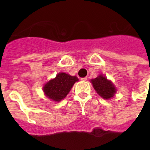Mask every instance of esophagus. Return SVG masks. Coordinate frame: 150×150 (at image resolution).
<instances>
[{
    "label": "esophagus",
    "instance_id": "esophagus-1",
    "mask_svg": "<svg viewBox=\"0 0 150 150\" xmlns=\"http://www.w3.org/2000/svg\"><path fill=\"white\" fill-rule=\"evenodd\" d=\"M87 79H88L87 77H83V78H82L81 80H82V81H86Z\"/></svg>",
    "mask_w": 150,
    "mask_h": 150
}]
</instances>
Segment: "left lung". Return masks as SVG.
<instances>
[{"label":"left lung","instance_id":"8db88e82","mask_svg":"<svg viewBox=\"0 0 150 150\" xmlns=\"http://www.w3.org/2000/svg\"><path fill=\"white\" fill-rule=\"evenodd\" d=\"M94 88L100 97L104 99H110L115 95L116 87L112 82L107 79L103 75H99L95 79H91Z\"/></svg>","mask_w":150,"mask_h":150}]
</instances>
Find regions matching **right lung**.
Segmentation results:
<instances>
[{
	"label": "right lung",
	"instance_id": "1",
	"mask_svg": "<svg viewBox=\"0 0 150 150\" xmlns=\"http://www.w3.org/2000/svg\"><path fill=\"white\" fill-rule=\"evenodd\" d=\"M79 79L65 73H59L55 78L46 83L43 90L47 98L53 101H61L70 92L74 84Z\"/></svg>",
	"mask_w": 150,
	"mask_h": 150
}]
</instances>
